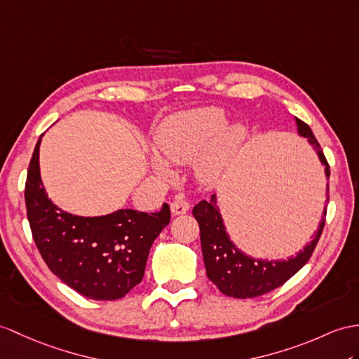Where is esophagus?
<instances>
[{
    "instance_id": "esophagus-1",
    "label": "esophagus",
    "mask_w": 359,
    "mask_h": 359,
    "mask_svg": "<svg viewBox=\"0 0 359 359\" xmlns=\"http://www.w3.org/2000/svg\"><path fill=\"white\" fill-rule=\"evenodd\" d=\"M190 203L184 198V195H177L170 204V210L173 215H184L189 212Z\"/></svg>"
}]
</instances>
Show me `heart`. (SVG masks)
<instances>
[{"instance_id":"1","label":"heart","mask_w":359,"mask_h":359,"mask_svg":"<svg viewBox=\"0 0 359 359\" xmlns=\"http://www.w3.org/2000/svg\"><path fill=\"white\" fill-rule=\"evenodd\" d=\"M226 116L219 108L207 107L194 111L175 114L161 125L155 137L156 149L161 154L155 155L152 164L161 177H170L172 170L167 163L187 164L199 158L201 155L222 133L226 126ZM222 136V135H221ZM243 138L241 128L225 130L213 148H210L196 165V175L203 182H213L221 177L231 161Z\"/></svg>"}]
</instances>
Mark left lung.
I'll use <instances>...</instances> for the list:
<instances>
[{"label":"left lung","instance_id":"1","mask_svg":"<svg viewBox=\"0 0 359 359\" xmlns=\"http://www.w3.org/2000/svg\"><path fill=\"white\" fill-rule=\"evenodd\" d=\"M295 120L299 126V134L308 138V142L318 154L320 161L325 164L326 177H329V163L316 135L312 134L311 128L304 121L300 118ZM325 196L326 201H329V186L326 187ZM194 216L199 224L201 247H203L207 277L225 295L234 297V299H252V297L264 295L282 286L306 265L317 247L323 229H325L326 208L323 213V221L311 243H308L295 257H290L287 260L252 259L236 248L225 231L215 195H212L210 201L203 199L198 203L194 207Z\"/></svg>","mask_w":359,"mask_h":359}]
</instances>
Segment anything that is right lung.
<instances>
[{
    "mask_svg": "<svg viewBox=\"0 0 359 359\" xmlns=\"http://www.w3.org/2000/svg\"><path fill=\"white\" fill-rule=\"evenodd\" d=\"M39 137L25 181V208L41 256L65 285L91 300H117L143 280L156 236L170 222V208L143 213L118 210L82 217L59 210L47 198L39 175Z\"/></svg>",
    "mask_w": 359,
    "mask_h": 359,
    "instance_id": "obj_1",
    "label": "right lung"
}]
</instances>
